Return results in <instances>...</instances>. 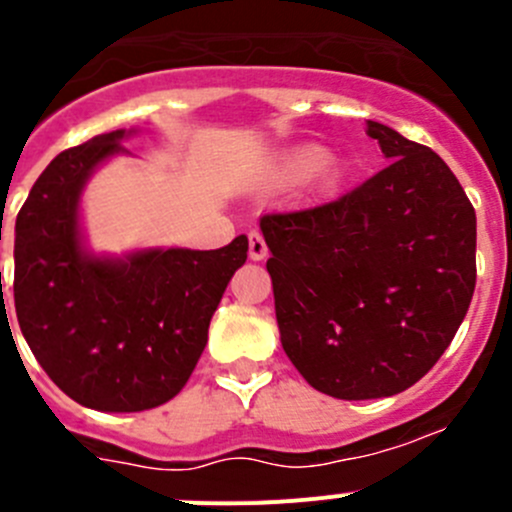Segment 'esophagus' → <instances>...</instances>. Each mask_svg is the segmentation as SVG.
Returning <instances> with one entry per match:
<instances>
[{
  "instance_id": "esophagus-1",
  "label": "esophagus",
  "mask_w": 512,
  "mask_h": 512,
  "mask_svg": "<svg viewBox=\"0 0 512 512\" xmlns=\"http://www.w3.org/2000/svg\"><path fill=\"white\" fill-rule=\"evenodd\" d=\"M247 242H250V260H265L267 257V242L262 237V232L252 230L247 235Z\"/></svg>"
}]
</instances>
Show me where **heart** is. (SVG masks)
<instances>
[{
	"mask_svg": "<svg viewBox=\"0 0 512 512\" xmlns=\"http://www.w3.org/2000/svg\"><path fill=\"white\" fill-rule=\"evenodd\" d=\"M327 160H330V155H327V150H322V147H300V150H295L285 162H282V177H285V180H305V177L322 170V167L327 165Z\"/></svg>",
	"mask_w": 512,
	"mask_h": 512,
	"instance_id": "obj_1",
	"label": "heart"
}]
</instances>
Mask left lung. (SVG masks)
Here are the masks:
<instances>
[{
    "label": "left lung",
    "instance_id": "8db88e82",
    "mask_svg": "<svg viewBox=\"0 0 512 512\" xmlns=\"http://www.w3.org/2000/svg\"><path fill=\"white\" fill-rule=\"evenodd\" d=\"M390 165L347 195L270 212L282 350L320 393L390 398L453 342L475 290V210L430 147L367 119Z\"/></svg>",
    "mask_w": 512,
    "mask_h": 512
}]
</instances>
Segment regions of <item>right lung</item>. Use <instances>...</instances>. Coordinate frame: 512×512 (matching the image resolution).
I'll use <instances>...</instances> for the list:
<instances>
[{"label":"right lung","instance_id":"right-lung-1","mask_svg":"<svg viewBox=\"0 0 512 512\" xmlns=\"http://www.w3.org/2000/svg\"><path fill=\"white\" fill-rule=\"evenodd\" d=\"M127 132L64 150L39 175L14 225V307L29 350L79 405L140 413L175 398L207 345L247 237L220 250H84L79 195Z\"/></svg>","mask_w":512,"mask_h":512}]
</instances>
